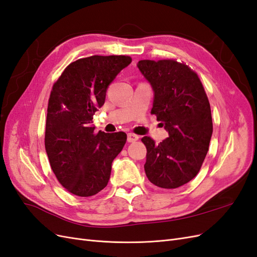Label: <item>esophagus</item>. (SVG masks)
<instances>
[{"label":"esophagus","mask_w":257,"mask_h":257,"mask_svg":"<svg viewBox=\"0 0 257 257\" xmlns=\"http://www.w3.org/2000/svg\"><path fill=\"white\" fill-rule=\"evenodd\" d=\"M138 139H139V136L136 134H133V133L127 134V142L128 143H134V142L138 141Z\"/></svg>","instance_id":"1"}]
</instances>
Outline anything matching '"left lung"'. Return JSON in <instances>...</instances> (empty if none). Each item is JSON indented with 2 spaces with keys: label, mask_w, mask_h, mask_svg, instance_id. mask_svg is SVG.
<instances>
[{
  "label": "left lung",
  "mask_w": 257,
  "mask_h": 257,
  "mask_svg": "<svg viewBox=\"0 0 257 257\" xmlns=\"http://www.w3.org/2000/svg\"><path fill=\"white\" fill-rule=\"evenodd\" d=\"M137 66L154 91L151 113L169 134L159 145L142 138L145 172L159 188L177 189L196 177L207 155L213 128L209 99L198 75L183 62L142 60Z\"/></svg>",
  "instance_id": "1"
}]
</instances>
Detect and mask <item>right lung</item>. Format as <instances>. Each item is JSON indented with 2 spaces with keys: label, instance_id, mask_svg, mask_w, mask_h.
<instances>
[{
  "label": "right lung",
  "instance_id": "add662e5",
  "mask_svg": "<svg viewBox=\"0 0 257 257\" xmlns=\"http://www.w3.org/2000/svg\"><path fill=\"white\" fill-rule=\"evenodd\" d=\"M131 62L128 56L82 58L67 65L52 85L45 148L58 181L74 195L102 191L126 143L124 132L95 133L92 119L105 103L108 85Z\"/></svg>",
  "mask_w": 257,
  "mask_h": 257
}]
</instances>
